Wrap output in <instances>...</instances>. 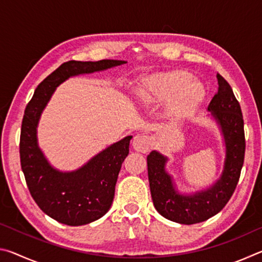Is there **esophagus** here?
<instances>
[{
  "label": "esophagus",
  "mask_w": 262,
  "mask_h": 262,
  "mask_svg": "<svg viewBox=\"0 0 262 262\" xmlns=\"http://www.w3.org/2000/svg\"><path fill=\"white\" fill-rule=\"evenodd\" d=\"M150 144H151L150 137L143 134L136 135L133 140V148L139 152H147L150 149Z\"/></svg>",
  "instance_id": "obj_1"
}]
</instances>
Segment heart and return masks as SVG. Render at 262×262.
I'll list each match as a JSON object with an SVG mask.
<instances>
[{
  "mask_svg": "<svg viewBox=\"0 0 262 262\" xmlns=\"http://www.w3.org/2000/svg\"><path fill=\"white\" fill-rule=\"evenodd\" d=\"M203 94L205 89L202 84L192 79V76L183 70L150 75L143 79L137 90L139 98L148 105L170 98L168 110L171 112H180L196 104Z\"/></svg>",
  "mask_w": 262,
  "mask_h": 262,
  "instance_id": "obj_1",
  "label": "heart"
}]
</instances>
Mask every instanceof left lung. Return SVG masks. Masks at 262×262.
<instances>
[{"mask_svg":"<svg viewBox=\"0 0 262 262\" xmlns=\"http://www.w3.org/2000/svg\"><path fill=\"white\" fill-rule=\"evenodd\" d=\"M219 90L208 111L219 123L225 143L222 174L209 188L192 195L180 194L165 170L167 157L156 150L147 157L150 192L156 210L165 219L180 224H195L220 212L236 189L245 156V133L242 108L230 84L216 75Z\"/></svg>","mask_w":262,"mask_h":262,"instance_id":"left-lung-1","label":"left lung"}]
</instances>
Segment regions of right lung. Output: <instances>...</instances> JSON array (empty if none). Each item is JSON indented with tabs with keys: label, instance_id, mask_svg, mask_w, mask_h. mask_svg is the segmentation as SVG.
<instances>
[{
	"label": "right lung",
	"instance_id": "obj_1",
	"mask_svg": "<svg viewBox=\"0 0 262 262\" xmlns=\"http://www.w3.org/2000/svg\"><path fill=\"white\" fill-rule=\"evenodd\" d=\"M126 63L121 60L68 61L43 79L25 108L20 129V165L31 195L39 208L62 224L84 225L103 217L113 202L115 184L129 154L132 136L104 149L82 167L61 172L38 145L37 127L42 110L62 82L81 74L101 72Z\"/></svg>",
	"mask_w": 262,
	"mask_h": 262
}]
</instances>
